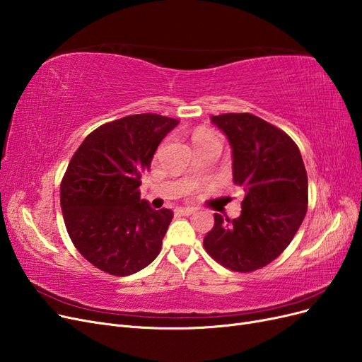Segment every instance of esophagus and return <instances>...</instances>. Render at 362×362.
Returning a JSON list of instances; mask_svg holds the SVG:
<instances>
[{"label":"esophagus","instance_id":"1","mask_svg":"<svg viewBox=\"0 0 362 362\" xmlns=\"http://www.w3.org/2000/svg\"><path fill=\"white\" fill-rule=\"evenodd\" d=\"M175 211H177L181 216H190V214H193L196 211V208L194 206H178Z\"/></svg>","mask_w":362,"mask_h":362}]
</instances>
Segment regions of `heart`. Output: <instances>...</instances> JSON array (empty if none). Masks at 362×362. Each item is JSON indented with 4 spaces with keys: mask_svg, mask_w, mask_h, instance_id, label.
<instances>
[{
    "mask_svg": "<svg viewBox=\"0 0 362 362\" xmlns=\"http://www.w3.org/2000/svg\"><path fill=\"white\" fill-rule=\"evenodd\" d=\"M210 133H208V131H205V129H201V131H198V133H194V136H193V140H196V139H201V137H204V136H208Z\"/></svg>",
    "mask_w": 362,
    "mask_h": 362,
    "instance_id": "b5f03b06",
    "label": "heart"
}]
</instances>
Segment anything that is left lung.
I'll return each mask as SVG.
<instances>
[{"mask_svg": "<svg viewBox=\"0 0 362 362\" xmlns=\"http://www.w3.org/2000/svg\"><path fill=\"white\" fill-rule=\"evenodd\" d=\"M233 149V181L245 190L242 214H214L204 247L234 272H254L278 258L298 233L308 205V177L298 145L250 113L211 116Z\"/></svg>", "mask_w": 362, "mask_h": 362, "instance_id": "left-lung-1", "label": "left lung"}]
</instances>
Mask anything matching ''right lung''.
Here are the masks:
<instances>
[{
    "instance_id": "right-lung-1",
    "label": "right lung",
    "mask_w": 362,
    "mask_h": 362,
    "mask_svg": "<svg viewBox=\"0 0 362 362\" xmlns=\"http://www.w3.org/2000/svg\"><path fill=\"white\" fill-rule=\"evenodd\" d=\"M180 120L131 115L98 127L69 161L60 184L64 225L74 246L100 270L128 276L161 250L173 213L140 199V178Z\"/></svg>"
}]
</instances>
